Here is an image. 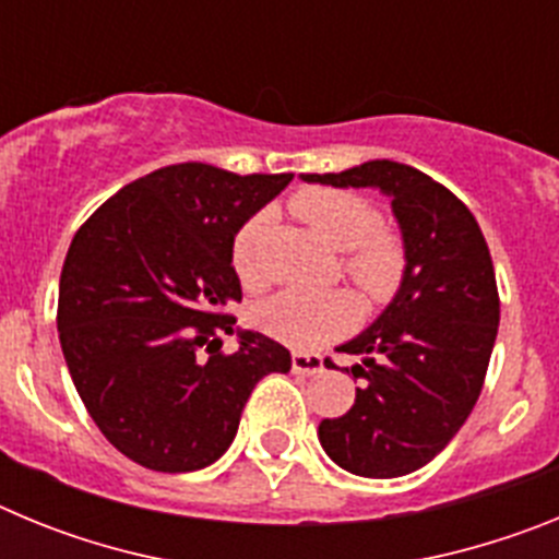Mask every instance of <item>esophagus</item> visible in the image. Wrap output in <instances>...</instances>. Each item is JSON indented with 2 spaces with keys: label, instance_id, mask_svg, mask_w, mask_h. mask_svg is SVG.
Returning a JSON list of instances; mask_svg holds the SVG:
<instances>
[{
  "label": "esophagus",
  "instance_id": "obj_1",
  "mask_svg": "<svg viewBox=\"0 0 559 559\" xmlns=\"http://www.w3.org/2000/svg\"><path fill=\"white\" fill-rule=\"evenodd\" d=\"M290 369H294V374H319L324 369V360L319 358V355L294 353V358H290Z\"/></svg>",
  "mask_w": 559,
  "mask_h": 559
}]
</instances>
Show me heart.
Listing matches in <instances>:
<instances>
[{
	"instance_id": "1",
	"label": "heart",
	"mask_w": 559,
	"mask_h": 559,
	"mask_svg": "<svg viewBox=\"0 0 559 559\" xmlns=\"http://www.w3.org/2000/svg\"><path fill=\"white\" fill-rule=\"evenodd\" d=\"M294 212L319 235L324 246L344 251L341 274L372 302H386L400 288L406 274V249L400 237L378 226V212L367 199L347 190L296 192L290 201ZM265 215H254L237 229L231 240V269L243 288L254 290L263 285V271L257 263V246L263 235ZM353 296L341 290L328 294H302L283 290L251 308V322L271 338L283 341L296 349H313L328 344L335 335L347 333L355 322Z\"/></svg>"
}]
</instances>
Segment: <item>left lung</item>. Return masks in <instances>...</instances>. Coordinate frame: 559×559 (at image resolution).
<instances>
[{"label": "left lung", "instance_id": "1", "mask_svg": "<svg viewBox=\"0 0 559 559\" xmlns=\"http://www.w3.org/2000/svg\"><path fill=\"white\" fill-rule=\"evenodd\" d=\"M308 185L374 187L392 201L406 274L386 310L341 344L347 372L367 380L344 417L322 419L319 442L338 467L367 478L419 471L471 417L498 335L492 257L473 212L417 167L389 159Z\"/></svg>", "mask_w": 559, "mask_h": 559}]
</instances>
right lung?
<instances>
[{
    "instance_id": "right-lung-1",
    "label": "right lung",
    "mask_w": 559,
    "mask_h": 559,
    "mask_svg": "<svg viewBox=\"0 0 559 559\" xmlns=\"http://www.w3.org/2000/svg\"><path fill=\"white\" fill-rule=\"evenodd\" d=\"M294 173L185 162L131 181L78 229L58 285L69 374L103 437L147 471L218 462L260 378L288 372L274 338L235 328L237 229ZM224 332L238 349H219Z\"/></svg>"
}]
</instances>
